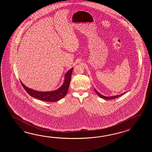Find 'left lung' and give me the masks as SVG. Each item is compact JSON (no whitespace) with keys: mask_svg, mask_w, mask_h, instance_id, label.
<instances>
[{"mask_svg":"<svg viewBox=\"0 0 152 152\" xmlns=\"http://www.w3.org/2000/svg\"><path fill=\"white\" fill-rule=\"evenodd\" d=\"M94 91H95V92H96V94H98V96L99 97H100V98H103L104 99H113L114 98H116L117 97H120L121 96H122L124 94H126V92H124V93L121 94H120V95H117V96H111V97H105V96H103V95L100 94L99 93H98L96 90L94 89Z\"/></svg>","mask_w":152,"mask_h":152,"instance_id":"8db88e82","label":"left lung"}]
</instances>
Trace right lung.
Returning a JSON list of instances; mask_svg holds the SVG:
<instances>
[{
    "mask_svg": "<svg viewBox=\"0 0 152 152\" xmlns=\"http://www.w3.org/2000/svg\"><path fill=\"white\" fill-rule=\"evenodd\" d=\"M73 69H69L65 75V80L64 84H62L61 87L57 90L50 92H39L37 91L30 89L26 86L24 84L20 81L23 88L25 89L28 94H29L30 96L34 97L38 99L39 100L49 102H54L60 100L66 95L68 90V88L71 79V75Z\"/></svg>",
    "mask_w": 152,
    "mask_h": 152,
    "instance_id": "1",
    "label": "right lung"
}]
</instances>
